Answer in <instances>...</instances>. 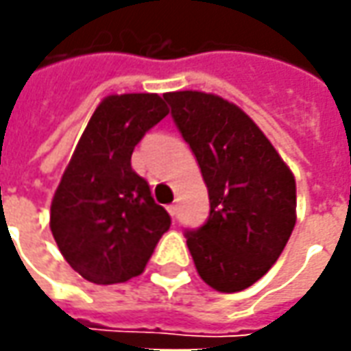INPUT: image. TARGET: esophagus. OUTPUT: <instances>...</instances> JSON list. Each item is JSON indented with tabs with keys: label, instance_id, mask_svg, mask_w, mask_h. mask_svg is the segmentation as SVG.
<instances>
[{
	"label": "esophagus",
	"instance_id": "obj_1",
	"mask_svg": "<svg viewBox=\"0 0 351 351\" xmlns=\"http://www.w3.org/2000/svg\"><path fill=\"white\" fill-rule=\"evenodd\" d=\"M166 208H168L170 216H176V213H178V204H168Z\"/></svg>",
	"mask_w": 351,
	"mask_h": 351
}]
</instances>
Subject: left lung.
Instances as JSON below:
<instances>
[{
	"instance_id": "obj_1",
	"label": "left lung",
	"mask_w": 351,
	"mask_h": 351,
	"mask_svg": "<svg viewBox=\"0 0 351 351\" xmlns=\"http://www.w3.org/2000/svg\"><path fill=\"white\" fill-rule=\"evenodd\" d=\"M208 189L210 213L185 230L199 276L241 291L276 263L295 226V180L253 119L214 94H164Z\"/></svg>"
}]
</instances>
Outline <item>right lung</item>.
I'll list each match as a JSON object with an SVG mask.
<instances>
[{
    "label": "right lung",
    "mask_w": 351,
    "mask_h": 351,
    "mask_svg": "<svg viewBox=\"0 0 351 351\" xmlns=\"http://www.w3.org/2000/svg\"><path fill=\"white\" fill-rule=\"evenodd\" d=\"M168 115L158 94L104 98L90 117L51 201L49 228L82 278L119 284L138 276L171 226L131 154Z\"/></svg>",
    "instance_id": "add662e5"
}]
</instances>
